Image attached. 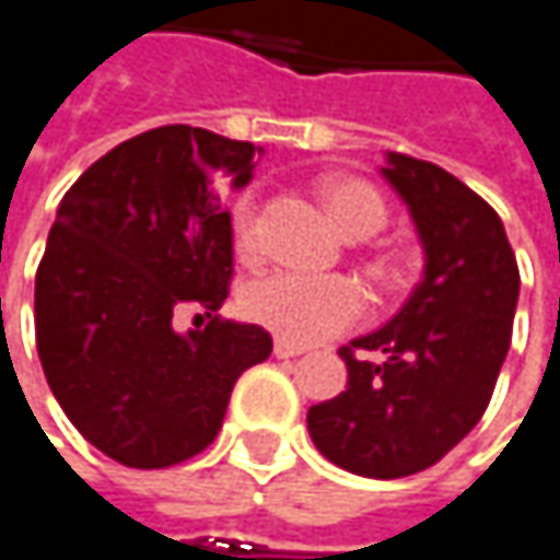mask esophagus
<instances>
[{"label":"esophagus","instance_id":"1","mask_svg":"<svg viewBox=\"0 0 560 560\" xmlns=\"http://www.w3.org/2000/svg\"><path fill=\"white\" fill-rule=\"evenodd\" d=\"M272 350H276V357H279V360L301 357V353H304V347H301V343H291V340H276V347H272Z\"/></svg>","mask_w":560,"mask_h":560}]
</instances>
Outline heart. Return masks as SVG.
Returning <instances> with one entry per match:
<instances>
[{
    "label": "heart",
    "mask_w": 560,
    "mask_h": 560,
    "mask_svg": "<svg viewBox=\"0 0 560 560\" xmlns=\"http://www.w3.org/2000/svg\"><path fill=\"white\" fill-rule=\"evenodd\" d=\"M324 207L340 233L360 240L386 223V203L380 190L357 177H340L324 187ZM233 240L243 256L259 249V207L243 197L233 207ZM370 301L363 284L347 276H304V272H266L243 291V311L249 320L279 334L291 343H317L363 320Z\"/></svg>",
    "instance_id": "obj_1"
}]
</instances>
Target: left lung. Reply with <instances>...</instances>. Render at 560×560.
I'll list each match as a JSON object with an SVG mask.
<instances>
[{
	"label": "left lung",
	"instance_id": "8db88e82",
	"mask_svg": "<svg viewBox=\"0 0 560 560\" xmlns=\"http://www.w3.org/2000/svg\"><path fill=\"white\" fill-rule=\"evenodd\" d=\"M383 177L408 203L424 279L386 327L340 347L347 392L311 405L307 431L330 464L398 480L434 467L483 418L512 340L518 266L497 210L451 171L389 152Z\"/></svg>",
	"mask_w": 560,
	"mask_h": 560
}]
</instances>
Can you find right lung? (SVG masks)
Masks as SVG:
<instances>
[{"label":"right lung","instance_id":"right-lung-1","mask_svg":"<svg viewBox=\"0 0 560 560\" xmlns=\"http://www.w3.org/2000/svg\"><path fill=\"white\" fill-rule=\"evenodd\" d=\"M249 142L194 126L142 132L83 171L35 276V340L70 424L106 457L162 470L213 444L236 380L269 360L256 324L220 320L233 279V187ZM211 320L177 335V310Z\"/></svg>","mask_w":560,"mask_h":560}]
</instances>
